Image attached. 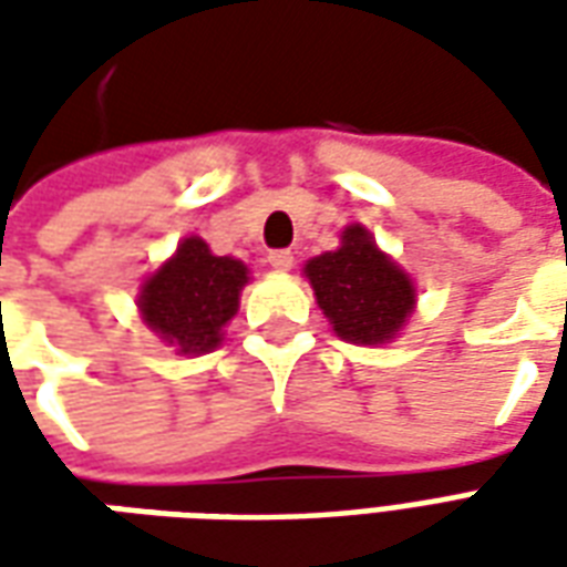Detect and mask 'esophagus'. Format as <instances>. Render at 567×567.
Here are the masks:
<instances>
[{"mask_svg":"<svg viewBox=\"0 0 567 567\" xmlns=\"http://www.w3.org/2000/svg\"><path fill=\"white\" fill-rule=\"evenodd\" d=\"M270 267L272 270H291L295 267V255L288 251V248H276V251H270Z\"/></svg>","mask_w":567,"mask_h":567,"instance_id":"esophagus-1","label":"esophagus"}]
</instances>
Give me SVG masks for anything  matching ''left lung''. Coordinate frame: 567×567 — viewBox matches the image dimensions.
Masks as SVG:
<instances>
[{"instance_id":"obj_1","label":"left lung","mask_w":567,"mask_h":567,"mask_svg":"<svg viewBox=\"0 0 567 567\" xmlns=\"http://www.w3.org/2000/svg\"><path fill=\"white\" fill-rule=\"evenodd\" d=\"M303 272L321 312L346 343H389L416 307L410 276L377 248V239L361 224H349L340 248L307 260Z\"/></svg>"}]
</instances>
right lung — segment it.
I'll return each mask as SVG.
<instances>
[{"instance_id":"1","label":"right lung","mask_w":567,"mask_h":567,"mask_svg":"<svg viewBox=\"0 0 567 567\" xmlns=\"http://www.w3.org/2000/svg\"><path fill=\"white\" fill-rule=\"evenodd\" d=\"M246 282L243 260L218 258L199 236H187L142 285V321L175 355H206L221 346L224 324L236 316Z\"/></svg>"}]
</instances>
